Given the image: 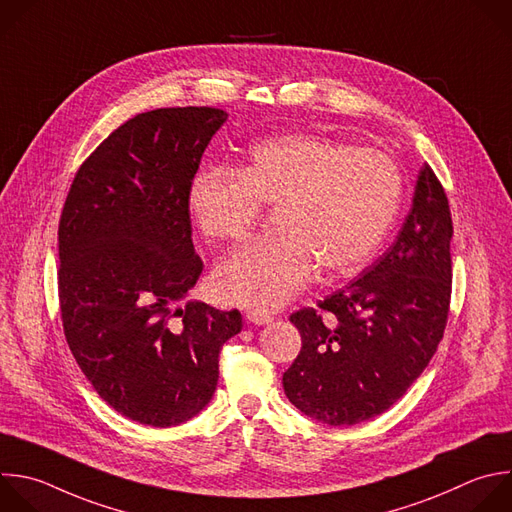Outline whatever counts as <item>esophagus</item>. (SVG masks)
Wrapping results in <instances>:
<instances>
[{
	"label": "esophagus",
	"mask_w": 512,
	"mask_h": 512,
	"mask_svg": "<svg viewBox=\"0 0 512 512\" xmlns=\"http://www.w3.org/2000/svg\"><path fill=\"white\" fill-rule=\"evenodd\" d=\"M245 317L255 323V325H265V323H271L273 321V315L271 313H265V311H259V309H251L245 313Z\"/></svg>",
	"instance_id": "1"
}]
</instances>
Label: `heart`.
Here are the masks:
<instances>
[{"mask_svg":"<svg viewBox=\"0 0 512 512\" xmlns=\"http://www.w3.org/2000/svg\"><path fill=\"white\" fill-rule=\"evenodd\" d=\"M402 191L400 166L384 150L293 132L261 140L235 170H201L187 211L207 239L233 243L263 207H275L277 233L245 243L215 271L225 301L271 309L305 289L319 267L331 277L362 269L396 221Z\"/></svg>","mask_w":512,"mask_h":512,"instance_id":"b5f03b06","label":"heart"}]
</instances>
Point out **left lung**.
<instances>
[{
  "instance_id": "8db88e82",
  "label": "left lung",
  "mask_w": 512,
  "mask_h": 512,
  "mask_svg": "<svg viewBox=\"0 0 512 512\" xmlns=\"http://www.w3.org/2000/svg\"><path fill=\"white\" fill-rule=\"evenodd\" d=\"M450 239L448 197L424 164L392 247L317 307L289 315L301 333V352L283 374L295 408L329 426H352L406 394L446 329Z\"/></svg>"
}]
</instances>
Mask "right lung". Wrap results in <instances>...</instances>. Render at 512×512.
<instances>
[{
	"label": "right lung",
	"mask_w": 512,
	"mask_h": 512,
	"mask_svg": "<svg viewBox=\"0 0 512 512\" xmlns=\"http://www.w3.org/2000/svg\"><path fill=\"white\" fill-rule=\"evenodd\" d=\"M227 112L158 108L118 126L80 164L58 227L66 342L98 396L168 428L213 398L237 309L187 297L203 273L187 191Z\"/></svg>",
	"instance_id": "1"
}]
</instances>
